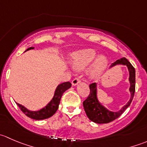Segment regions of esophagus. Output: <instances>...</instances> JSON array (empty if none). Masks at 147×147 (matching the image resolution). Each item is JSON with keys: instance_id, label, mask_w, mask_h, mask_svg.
I'll list each match as a JSON object with an SVG mask.
<instances>
[{"instance_id": "34e87169", "label": "esophagus", "mask_w": 147, "mask_h": 147, "mask_svg": "<svg viewBox=\"0 0 147 147\" xmlns=\"http://www.w3.org/2000/svg\"><path fill=\"white\" fill-rule=\"evenodd\" d=\"M80 79L79 78H75V79L73 80L72 81V84L73 86H76L77 84H78L79 83H80Z\"/></svg>"}]
</instances>
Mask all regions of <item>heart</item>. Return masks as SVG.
Wrapping results in <instances>:
<instances>
[{"label":"heart","instance_id":"heart-1","mask_svg":"<svg viewBox=\"0 0 147 147\" xmlns=\"http://www.w3.org/2000/svg\"><path fill=\"white\" fill-rule=\"evenodd\" d=\"M92 63L88 69V75L91 79L98 80L107 68L108 60L104 55H97L94 49H83L71 53L69 62L72 67L77 71L84 70Z\"/></svg>","mask_w":147,"mask_h":147}]
</instances>
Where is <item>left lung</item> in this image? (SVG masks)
Returning <instances> with one entry per match:
<instances>
[{"mask_svg":"<svg viewBox=\"0 0 147 147\" xmlns=\"http://www.w3.org/2000/svg\"><path fill=\"white\" fill-rule=\"evenodd\" d=\"M117 65H126L129 71V82L130 99L124 106L119 110L113 112L107 109L99 101L97 97V86L96 83H92L90 85V92L88 97L83 102V107L86 112L87 117L92 121L97 124H107L111 122L118 118L125 109L131 104L135 92V69L131 63L125 58L122 57L117 60L111 65L110 68Z\"/></svg>","mask_w":147,"mask_h":147,"instance_id":"obj_1","label":"left lung"}]
</instances>
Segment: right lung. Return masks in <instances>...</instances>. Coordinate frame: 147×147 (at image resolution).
Instances as JSON below:
<instances>
[{
    "instance_id": "obj_1",
    "label": "right lung",
    "mask_w": 147,
    "mask_h": 147,
    "mask_svg": "<svg viewBox=\"0 0 147 147\" xmlns=\"http://www.w3.org/2000/svg\"><path fill=\"white\" fill-rule=\"evenodd\" d=\"M32 49H34V47H29V48L26 50V51L27 50H32ZM71 86H72V84L69 82H63L58 84L57 87H56L55 90L54 95H53V97L50 100V102L46 106L44 107L43 108L40 109V110H30V109H27L23 105H20V104L17 103V102L16 103H17L18 106L20 107V109H21L22 112L26 116L28 117L35 120H42L47 119V118L52 117L55 113L56 111L57 110V109L59 107V105H60V99H61L62 95H63V93L67 90L70 88Z\"/></svg>"
}]
</instances>
